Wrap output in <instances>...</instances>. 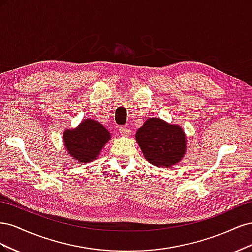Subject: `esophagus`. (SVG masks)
Listing matches in <instances>:
<instances>
[{
    "instance_id": "1",
    "label": "esophagus",
    "mask_w": 252,
    "mask_h": 252,
    "mask_svg": "<svg viewBox=\"0 0 252 252\" xmlns=\"http://www.w3.org/2000/svg\"><path fill=\"white\" fill-rule=\"evenodd\" d=\"M119 132L121 135H123V136H129L131 134V130L127 127H120Z\"/></svg>"
}]
</instances>
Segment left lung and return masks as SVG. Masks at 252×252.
Returning a JSON list of instances; mask_svg holds the SVG:
<instances>
[{
	"mask_svg": "<svg viewBox=\"0 0 252 252\" xmlns=\"http://www.w3.org/2000/svg\"><path fill=\"white\" fill-rule=\"evenodd\" d=\"M135 141L145 158L157 167L177 165L187 151L186 133L180 125L158 118L145 121L135 133Z\"/></svg>",
	"mask_w": 252,
	"mask_h": 252,
	"instance_id": "1",
	"label": "left lung"
}]
</instances>
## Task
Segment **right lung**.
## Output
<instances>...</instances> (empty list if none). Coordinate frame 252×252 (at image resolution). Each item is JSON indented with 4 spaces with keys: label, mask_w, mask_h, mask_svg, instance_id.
<instances>
[{
    "label": "right lung",
    "mask_w": 252,
    "mask_h": 252,
    "mask_svg": "<svg viewBox=\"0 0 252 252\" xmlns=\"http://www.w3.org/2000/svg\"><path fill=\"white\" fill-rule=\"evenodd\" d=\"M111 134L101 123L94 119H84L75 128L65 129L63 145L75 162L90 163L100 156Z\"/></svg>",
    "instance_id": "add662e5"
}]
</instances>
